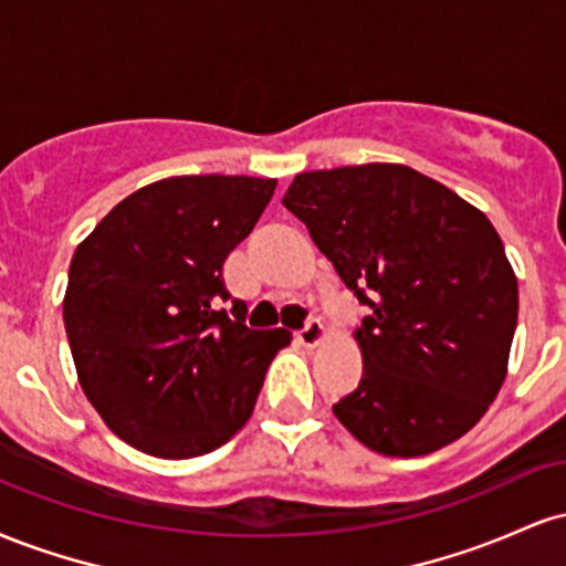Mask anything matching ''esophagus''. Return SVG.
<instances>
[{
	"label": "esophagus",
	"mask_w": 566,
	"mask_h": 566,
	"mask_svg": "<svg viewBox=\"0 0 566 566\" xmlns=\"http://www.w3.org/2000/svg\"><path fill=\"white\" fill-rule=\"evenodd\" d=\"M324 335H327L324 324L319 319H308L301 333H297V343H301V346H305V348H314L324 340Z\"/></svg>",
	"instance_id": "34e87169"
}]
</instances>
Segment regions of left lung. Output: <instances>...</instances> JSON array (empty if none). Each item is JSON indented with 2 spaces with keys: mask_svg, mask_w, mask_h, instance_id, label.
Instances as JSON below:
<instances>
[{
  "mask_svg": "<svg viewBox=\"0 0 566 566\" xmlns=\"http://www.w3.org/2000/svg\"><path fill=\"white\" fill-rule=\"evenodd\" d=\"M282 205L367 305L365 373L333 412L361 444L396 458L463 437L509 367L518 284L495 226L405 165L295 175Z\"/></svg>",
  "mask_w": 566,
  "mask_h": 566,
  "instance_id": "8db88e82",
  "label": "left lung"
}]
</instances>
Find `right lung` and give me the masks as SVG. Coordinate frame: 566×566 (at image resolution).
<instances>
[{
    "label": "right lung",
    "instance_id": "add662e5",
    "mask_svg": "<svg viewBox=\"0 0 566 566\" xmlns=\"http://www.w3.org/2000/svg\"><path fill=\"white\" fill-rule=\"evenodd\" d=\"M276 180L180 175L129 193L76 247L63 324L106 426L154 458L218 450L252 415L287 329H250L223 261Z\"/></svg>",
    "mask_w": 566,
    "mask_h": 566
}]
</instances>
